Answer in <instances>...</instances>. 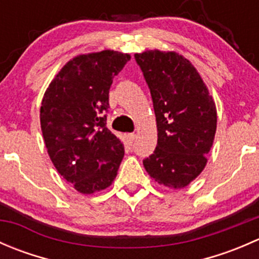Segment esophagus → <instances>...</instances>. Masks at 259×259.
Wrapping results in <instances>:
<instances>
[{
    "label": "esophagus",
    "mask_w": 259,
    "mask_h": 259,
    "mask_svg": "<svg viewBox=\"0 0 259 259\" xmlns=\"http://www.w3.org/2000/svg\"><path fill=\"white\" fill-rule=\"evenodd\" d=\"M135 138H137V135H135V134H127L126 135L127 143H129V144H133V143H134V140H135Z\"/></svg>",
    "instance_id": "34e87169"
}]
</instances>
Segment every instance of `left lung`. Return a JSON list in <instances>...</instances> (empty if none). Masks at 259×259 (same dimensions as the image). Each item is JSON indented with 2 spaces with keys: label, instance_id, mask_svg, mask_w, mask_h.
I'll list each match as a JSON object with an SVG mask.
<instances>
[{
  "label": "left lung",
  "instance_id": "left-lung-1",
  "mask_svg": "<svg viewBox=\"0 0 259 259\" xmlns=\"http://www.w3.org/2000/svg\"><path fill=\"white\" fill-rule=\"evenodd\" d=\"M150 89L158 144L144 164L150 178L182 189L207 165L217 130V108L192 62L176 51L135 54Z\"/></svg>",
  "mask_w": 259,
  "mask_h": 259
}]
</instances>
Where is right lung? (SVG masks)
Masks as SVG:
<instances>
[{"label": "right lung", "instance_id": "add662e5", "mask_svg": "<svg viewBox=\"0 0 259 259\" xmlns=\"http://www.w3.org/2000/svg\"><path fill=\"white\" fill-rule=\"evenodd\" d=\"M130 59L114 50L77 55L44 94L40 122L48 154L81 194L110 187L124 158V144L106 127L105 113L114 76Z\"/></svg>", "mask_w": 259, "mask_h": 259}]
</instances>
